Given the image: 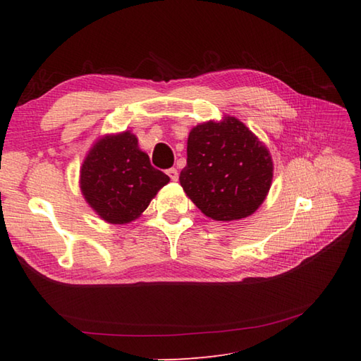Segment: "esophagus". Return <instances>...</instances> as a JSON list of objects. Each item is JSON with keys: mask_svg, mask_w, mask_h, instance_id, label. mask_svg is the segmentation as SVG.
I'll list each match as a JSON object with an SVG mask.
<instances>
[{"mask_svg": "<svg viewBox=\"0 0 361 361\" xmlns=\"http://www.w3.org/2000/svg\"><path fill=\"white\" fill-rule=\"evenodd\" d=\"M166 173L169 175V178H171L172 181H176V180H178V171H176L175 167H172V169H167Z\"/></svg>", "mask_w": 361, "mask_h": 361, "instance_id": "obj_1", "label": "esophagus"}]
</instances>
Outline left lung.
<instances>
[{"mask_svg":"<svg viewBox=\"0 0 361 361\" xmlns=\"http://www.w3.org/2000/svg\"><path fill=\"white\" fill-rule=\"evenodd\" d=\"M271 178L270 153L239 119L228 116L190 130L180 183L204 216L221 221L251 216Z\"/></svg>","mask_w":361,"mask_h":361,"instance_id":"left-lung-1","label":"left lung"}]
</instances>
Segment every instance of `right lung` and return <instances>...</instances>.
Instances as JSON below:
<instances>
[{
    "mask_svg": "<svg viewBox=\"0 0 361 361\" xmlns=\"http://www.w3.org/2000/svg\"><path fill=\"white\" fill-rule=\"evenodd\" d=\"M167 183L169 176L150 164L130 132L96 142L80 171L85 200L110 224H128L141 216Z\"/></svg>",
    "mask_w": 361,
    "mask_h": 361,
    "instance_id": "right-lung-1",
    "label": "right lung"
}]
</instances>
